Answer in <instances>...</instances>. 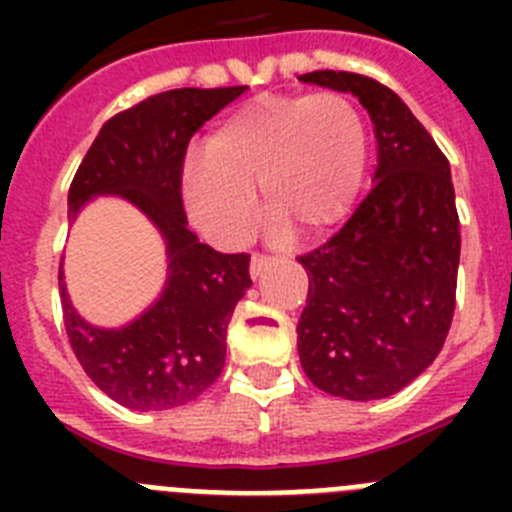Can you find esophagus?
Returning <instances> with one entry per match:
<instances>
[{"label": "esophagus", "mask_w": 512, "mask_h": 512, "mask_svg": "<svg viewBox=\"0 0 512 512\" xmlns=\"http://www.w3.org/2000/svg\"><path fill=\"white\" fill-rule=\"evenodd\" d=\"M277 256H271V253H253V259H251V277H259L261 271L266 269V266L271 264H277Z\"/></svg>", "instance_id": "esophagus-1"}]
</instances>
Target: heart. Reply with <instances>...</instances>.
I'll return each mask as SVG.
<instances>
[{
  "label": "heart",
  "mask_w": 512,
  "mask_h": 512,
  "mask_svg": "<svg viewBox=\"0 0 512 512\" xmlns=\"http://www.w3.org/2000/svg\"><path fill=\"white\" fill-rule=\"evenodd\" d=\"M369 158L366 122L346 94H264L241 104L184 174L192 217L220 241L256 223L259 194L277 228L315 235L354 205Z\"/></svg>",
  "instance_id": "heart-1"
}]
</instances>
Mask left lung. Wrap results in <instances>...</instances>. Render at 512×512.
I'll return each mask as SVG.
<instances>
[{
  "mask_svg": "<svg viewBox=\"0 0 512 512\" xmlns=\"http://www.w3.org/2000/svg\"><path fill=\"white\" fill-rule=\"evenodd\" d=\"M300 79L359 97L374 122L377 171L346 225L297 259L310 279L297 351L318 390L382 400L433 364L454 318L461 235L449 158L377 79Z\"/></svg>",
  "mask_w": 512,
  "mask_h": 512,
  "instance_id": "obj_1",
  "label": "left lung"
}]
</instances>
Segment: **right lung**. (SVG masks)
<instances>
[{"label":"right lung","instance_id":"add662e5","mask_svg":"<svg viewBox=\"0 0 512 512\" xmlns=\"http://www.w3.org/2000/svg\"><path fill=\"white\" fill-rule=\"evenodd\" d=\"M246 87L171 89L104 122L69 189V217L97 194L133 202L164 235L169 277L156 302L122 328L79 318L58 274L76 359L104 395L130 410L197 400L225 366V333L251 287L248 253H220L187 228L182 169L192 135Z\"/></svg>","mask_w":512,"mask_h":512}]
</instances>
